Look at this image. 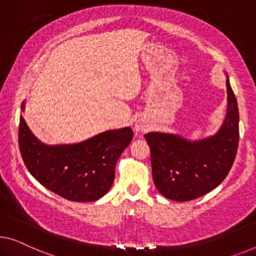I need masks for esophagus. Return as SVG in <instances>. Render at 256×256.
<instances>
[{
	"instance_id": "34e87169",
	"label": "esophagus",
	"mask_w": 256,
	"mask_h": 256,
	"mask_svg": "<svg viewBox=\"0 0 256 256\" xmlns=\"http://www.w3.org/2000/svg\"><path fill=\"white\" fill-rule=\"evenodd\" d=\"M147 128H148L147 124L144 123V120H139L136 122V124H134V131H136V134H141V133L146 132Z\"/></svg>"
}]
</instances>
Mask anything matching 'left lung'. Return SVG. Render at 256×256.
I'll use <instances>...</instances> for the list:
<instances>
[{"label":"left lung","instance_id":"obj_1","mask_svg":"<svg viewBox=\"0 0 256 256\" xmlns=\"http://www.w3.org/2000/svg\"><path fill=\"white\" fill-rule=\"evenodd\" d=\"M226 90V116L215 136L190 141L171 133L144 134L154 184L168 199H198L216 188L231 170L239 144V112L228 77Z\"/></svg>","mask_w":256,"mask_h":256}]
</instances>
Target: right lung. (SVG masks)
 I'll list each match as a JSON object with an SVG mask.
<instances>
[{"label":"right lung","instance_id":"obj_1","mask_svg":"<svg viewBox=\"0 0 256 256\" xmlns=\"http://www.w3.org/2000/svg\"><path fill=\"white\" fill-rule=\"evenodd\" d=\"M132 139V128H123L79 144L49 146L33 134L24 117L19 120V150L30 174L46 188L74 202L96 201L108 193L116 163Z\"/></svg>","mask_w":256,"mask_h":256}]
</instances>
